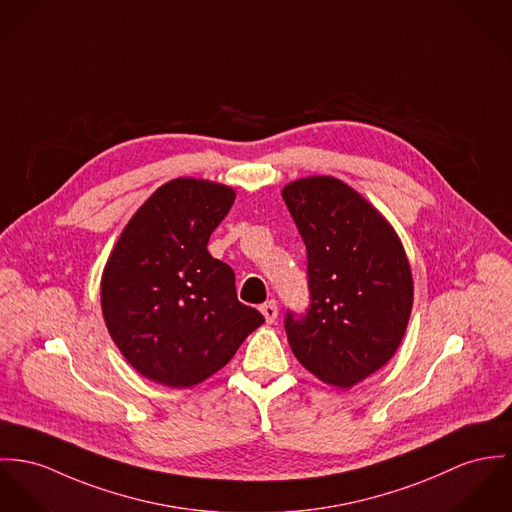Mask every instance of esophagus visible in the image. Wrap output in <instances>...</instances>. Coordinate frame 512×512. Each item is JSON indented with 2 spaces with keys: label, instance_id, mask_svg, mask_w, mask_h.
<instances>
[{
  "label": "esophagus",
  "instance_id": "34e87169",
  "mask_svg": "<svg viewBox=\"0 0 512 512\" xmlns=\"http://www.w3.org/2000/svg\"><path fill=\"white\" fill-rule=\"evenodd\" d=\"M261 314L265 315L267 323H273L276 319V315H278V306H276L275 300L265 302V304L261 306Z\"/></svg>",
  "mask_w": 512,
  "mask_h": 512
}]
</instances>
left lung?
<instances>
[{
    "label": "left lung",
    "instance_id": "left-lung-1",
    "mask_svg": "<svg viewBox=\"0 0 512 512\" xmlns=\"http://www.w3.org/2000/svg\"><path fill=\"white\" fill-rule=\"evenodd\" d=\"M282 198L306 243L312 294L308 314H286L290 349L317 380L349 390L401 345L413 308L409 259L386 216L341 179H296Z\"/></svg>",
    "mask_w": 512,
    "mask_h": 512
}]
</instances>
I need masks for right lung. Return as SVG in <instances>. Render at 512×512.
Here are the masks:
<instances>
[{
	"label": "right lung",
	"instance_id": "right-lung-1",
	"mask_svg": "<svg viewBox=\"0 0 512 512\" xmlns=\"http://www.w3.org/2000/svg\"><path fill=\"white\" fill-rule=\"evenodd\" d=\"M236 200L228 185L177 177L128 220L101 276V310L130 366L167 388L224 368L265 317L237 300L236 275L206 245Z\"/></svg>",
	"mask_w": 512,
	"mask_h": 512
}]
</instances>
